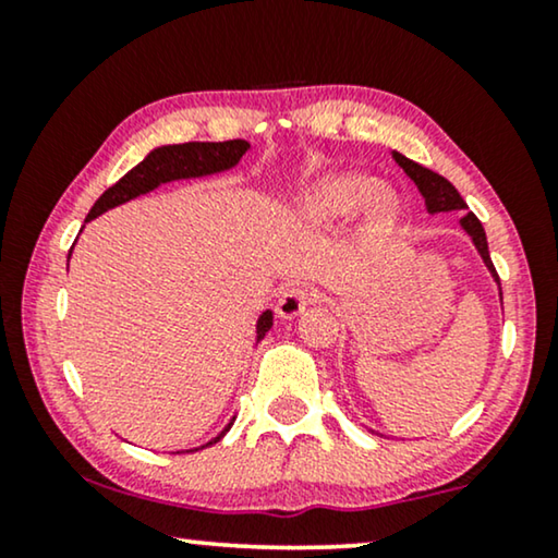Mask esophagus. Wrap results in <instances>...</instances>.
Wrapping results in <instances>:
<instances>
[{
	"instance_id": "obj_1",
	"label": "esophagus",
	"mask_w": 558,
	"mask_h": 558,
	"mask_svg": "<svg viewBox=\"0 0 558 558\" xmlns=\"http://www.w3.org/2000/svg\"><path fill=\"white\" fill-rule=\"evenodd\" d=\"M319 292L312 287H289L279 294L277 300V315L281 319H294L296 315H302L307 310V304L317 302Z\"/></svg>"
}]
</instances>
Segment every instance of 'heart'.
Here are the masks:
<instances>
[{
    "label": "heart",
    "instance_id": "obj_1",
    "mask_svg": "<svg viewBox=\"0 0 558 558\" xmlns=\"http://www.w3.org/2000/svg\"><path fill=\"white\" fill-rule=\"evenodd\" d=\"M363 208L371 228H391L399 218L401 203L391 187L361 172L325 174L294 197V213L315 226L338 223Z\"/></svg>",
    "mask_w": 558,
    "mask_h": 558
}]
</instances>
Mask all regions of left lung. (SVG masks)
Instances as JSON below:
<instances>
[{
    "instance_id": "1",
    "label": "left lung",
    "mask_w": 558,
    "mask_h": 558,
    "mask_svg": "<svg viewBox=\"0 0 558 558\" xmlns=\"http://www.w3.org/2000/svg\"><path fill=\"white\" fill-rule=\"evenodd\" d=\"M391 157L396 159V165H399L401 170L407 172L411 180H414V185L418 187V193H422V197H424L426 210H429L432 216H434V213L468 210V203L462 201V195L457 193L452 182L445 180V178H441V174H437V172L426 170V167L414 162V159L403 157L401 151H391ZM460 226H462V231L470 235V241L475 243L480 258H483V264L487 266V271H490V277L495 279V284H498V289H500L498 271H495V266H493V262H490V251H487V235H485L483 223H480L475 213H464V216L460 218ZM500 300H502V292H500ZM371 432H373V429H371Z\"/></svg>"
}]
</instances>
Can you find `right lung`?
<instances>
[{"label": "right lung", "mask_w": 558, "mask_h": 558, "mask_svg": "<svg viewBox=\"0 0 558 558\" xmlns=\"http://www.w3.org/2000/svg\"><path fill=\"white\" fill-rule=\"evenodd\" d=\"M248 147L251 144L246 140H231V142L167 144V147L151 149L140 165L132 167V170H129L124 178L117 182V185H111L101 197H98V201L94 203V208H90V213L86 216V223L88 220L101 216V213L117 208V205H124L129 201H134V197L151 193V190L165 185V182L210 178V174L233 170V167L239 165V159L246 155ZM71 251H68V262H71ZM271 325H274V312L264 310L256 319V342L271 330ZM233 422H235V416L231 418V424H228L226 429L218 434V437H213L210 441H205V445L195 447V449H205V447L216 445V441L226 437V432L231 429ZM195 449H182V452H195ZM182 452H178V454H182Z\"/></svg>", "instance_id": "obj_1"}]
</instances>
